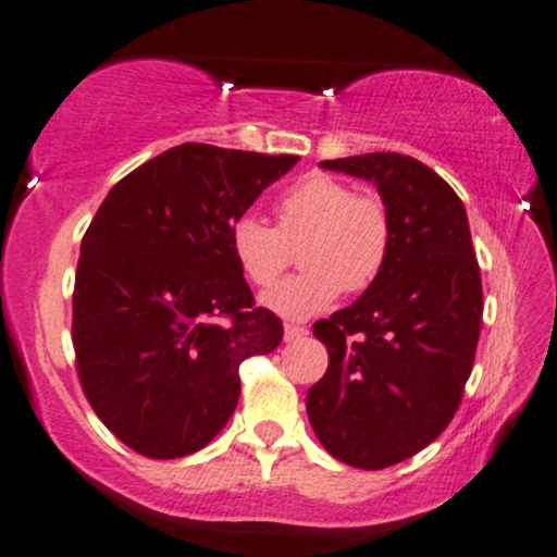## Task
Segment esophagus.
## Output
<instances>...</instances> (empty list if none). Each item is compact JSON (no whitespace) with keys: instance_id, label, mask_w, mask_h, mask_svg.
Masks as SVG:
<instances>
[{"instance_id":"obj_1","label":"esophagus","mask_w":557,"mask_h":557,"mask_svg":"<svg viewBox=\"0 0 557 557\" xmlns=\"http://www.w3.org/2000/svg\"><path fill=\"white\" fill-rule=\"evenodd\" d=\"M302 336H308L306 326H298V323H285V342H298Z\"/></svg>"}]
</instances>
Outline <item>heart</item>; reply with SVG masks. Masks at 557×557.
<instances>
[{
	"instance_id": "heart-1",
	"label": "heart",
	"mask_w": 557,
	"mask_h": 557,
	"mask_svg": "<svg viewBox=\"0 0 557 557\" xmlns=\"http://www.w3.org/2000/svg\"><path fill=\"white\" fill-rule=\"evenodd\" d=\"M231 255L257 287H270L298 249L302 272L262 295L270 311L285 319H308L339 298L362 293L388 262L393 223L385 202L355 195L331 174H306L277 200V228L257 213L238 215L231 226Z\"/></svg>"
}]
</instances>
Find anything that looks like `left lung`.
<instances>
[{
  "instance_id": "obj_1",
  "label": "left lung",
  "mask_w": 557,
  "mask_h": 557,
  "mask_svg": "<svg viewBox=\"0 0 557 557\" xmlns=\"http://www.w3.org/2000/svg\"><path fill=\"white\" fill-rule=\"evenodd\" d=\"M321 166L377 187L393 244L375 283L315 321L329 370L308 388V419L336 460L391 468L445 432L473 370L483 287L468 213L440 174L404 153Z\"/></svg>"
}]
</instances>
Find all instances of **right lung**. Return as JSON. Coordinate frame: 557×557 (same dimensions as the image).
Segmentation results:
<instances>
[{"instance_id":"right-lung-1","label":"right lung","mask_w":557,"mask_h":557,"mask_svg":"<svg viewBox=\"0 0 557 557\" xmlns=\"http://www.w3.org/2000/svg\"><path fill=\"white\" fill-rule=\"evenodd\" d=\"M295 164L293 153L182 144L117 182L89 223L76 370L102 424L138 455L174 460L213 442L238 404V364L283 342V321L255 308L228 234Z\"/></svg>"}]
</instances>
